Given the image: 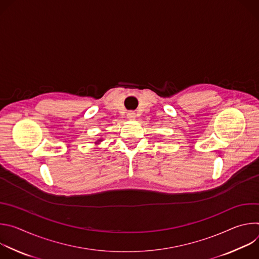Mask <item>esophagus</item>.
<instances>
[{"label":"esophagus","mask_w":259,"mask_h":259,"mask_svg":"<svg viewBox=\"0 0 259 259\" xmlns=\"http://www.w3.org/2000/svg\"><path fill=\"white\" fill-rule=\"evenodd\" d=\"M127 117H128L129 119L133 120V119L135 118V112H134V110H129L128 114H127Z\"/></svg>","instance_id":"1"}]
</instances>
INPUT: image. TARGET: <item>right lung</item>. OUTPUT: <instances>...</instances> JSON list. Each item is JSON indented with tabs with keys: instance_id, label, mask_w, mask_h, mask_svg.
<instances>
[{
	"instance_id": "1",
	"label": "right lung",
	"mask_w": 259,
	"mask_h": 259,
	"mask_svg": "<svg viewBox=\"0 0 259 259\" xmlns=\"http://www.w3.org/2000/svg\"><path fill=\"white\" fill-rule=\"evenodd\" d=\"M98 141H100V140H98Z\"/></svg>"
}]
</instances>
